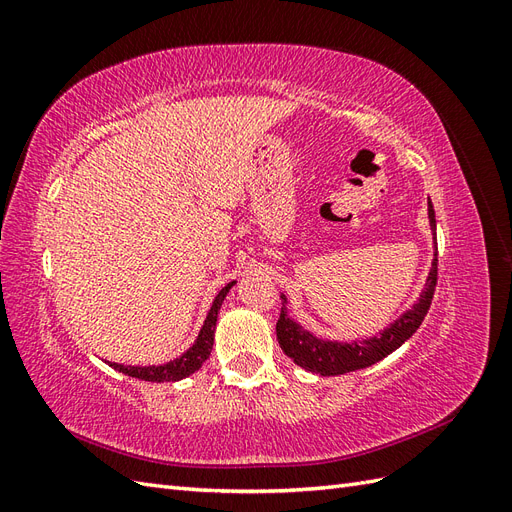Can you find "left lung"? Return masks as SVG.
<instances>
[{
  "mask_svg": "<svg viewBox=\"0 0 512 512\" xmlns=\"http://www.w3.org/2000/svg\"><path fill=\"white\" fill-rule=\"evenodd\" d=\"M427 213H429V226L433 232V260L431 269L427 275V282L423 292L418 294V299L410 309H406L397 320H393L389 327L380 331L374 337L367 339H354V342H331V339L316 337L303 329L299 322H294L288 316L286 309V294H282V314L277 320V342L284 350L286 356L297 363L299 367L312 371V374L320 376H342L348 371L365 369L382 361L384 356L395 352L401 344L408 342V339L421 327L425 320L429 305L433 299V290H436L438 282V243H436V213H433L431 200H427Z\"/></svg>",
  "mask_w": 512,
  "mask_h": 512,
  "instance_id": "8db88e82",
  "label": "left lung"
}]
</instances>
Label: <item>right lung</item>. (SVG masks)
<instances>
[{"label":"right lung","mask_w":512,"mask_h":512,"mask_svg":"<svg viewBox=\"0 0 512 512\" xmlns=\"http://www.w3.org/2000/svg\"><path fill=\"white\" fill-rule=\"evenodd\" d=\"M232 286H235V282L226 284L218 292V297L213 299V305L205 318L203 329H200V333L196 337V342L188 350H185L179 359H173L164 365H149V367H134V365H121V363H108V365L121 371V374L145 380V382H177V380L188 378L190 374H194V371L203 367V363L209 359V354L213 350L215 324H218V312H220V307Z\"/></svg>","instance_id":"1"}]
</instances>
